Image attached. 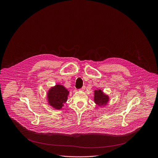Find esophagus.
<instances>
[{
  "mask_svg": "<svg viewBox=\"0 0 158 158\" xmlns=\"http://www.w3.org/2000/svg\"><path fill=\"white\" fill-rule=\"evenodd\" d=\"M85 85L82 86V87L80 89V91H83V90H84V89H85Z\"/></svg>",
  "mask_w": 158,
  "mask_h": 158,
  "instance_id": "esophagus-1",
  "label": "esophagus"
}]
</instances>
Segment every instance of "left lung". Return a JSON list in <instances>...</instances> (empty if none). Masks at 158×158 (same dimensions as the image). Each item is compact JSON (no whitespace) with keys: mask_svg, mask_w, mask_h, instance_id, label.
Masks as SVG:
<instances>
[{"mask_svg":"<svg viewBox=\"0 0 158 158\" xmlns=\"http://www.w3.org/2000/svg\"><path fill=\"white\" fill-rule=\"evenodd\" d=\"M94 102L99 106H104L107 104L109 98L107 95L105 94L102 90L98 89L94 91Z\"/></svg>","mask_w":158,"mask_h":158,"instance_id":"8db88e82","label":"left lung"}]
</instances>
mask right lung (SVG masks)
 <instances>
[{"mask_svg": "<svg viewBox=\"0 0 158 158\" xmlns=\"http://www.w3.org/2000/svg\"><path fill=\"white\" fill-rule=\"evenodd\" d=\"M69 92L64 86L57 84L52 87L48 93V103L54 109L57 110L62 109L67 100V96Z\"/></svg>", "mask_w": 158, "mask_h": 158, "instance_id": "obj_1", "label": "right lung"}]
</instances>
